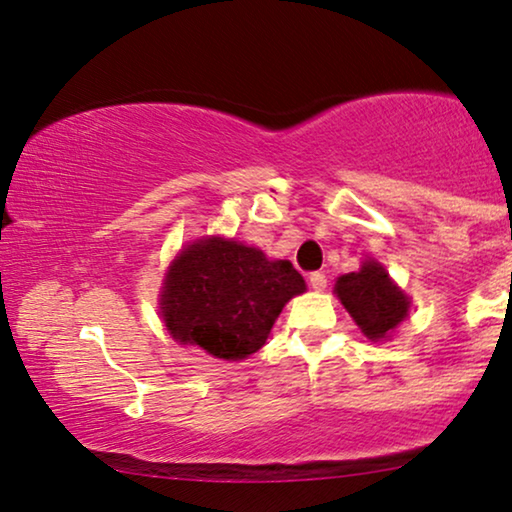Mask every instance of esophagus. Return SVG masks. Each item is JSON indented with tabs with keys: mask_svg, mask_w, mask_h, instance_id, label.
<instances>
[{
	"mask_svg": "<svg viewBox=\"0 0 512 512\" xmlns=\"http://www.w3.org/2000/svg\"><path fill=\"white\" fill-rule=\"evenodd\" d=\"M310 286L314 291H324L328 286V279L324 272H310Z\"/></svg>",
	"mask_w": 512,
	"mask_h": 512,
	"instance_id": "34e87169",
	"label": "esophagus"
}]
</instances>
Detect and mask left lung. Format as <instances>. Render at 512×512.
<instances>
[{
	"mask_svg": "<svg viewBox=\"0 0 512 512\" xmlns=\"http://www.w3.org/2000/svg\"><path fill=\"white\" fill-rule=\"evenodd\" d=\"M335 293L370 340H382L394 331L410 307L408 296L391 282L382 265L373 261L363 263L359 272L342 275Z\"/></svg>",
	"mask_w": 512,
	"mask_h": 512,
	"instance_id": "left-lung-1",
	"label": "left lung"
}]
</instances>
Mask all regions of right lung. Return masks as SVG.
Returning <instances> with one entry per match:
<instances>
[{
  "instance_id": "obj_1",
  "label": "right lung",
  "mask_w": 512,
  "mask_h": 512,
  "mask_svg": "<svg viewBox=\"0 0 512 512\" xmlns=\"http://www.w3.org/2000/svg\"><path fill=\"white\" fill-rule=\"evenodd\" d=\"M303 291L291 261H268L254 247L212 237L172 263L160 312L174 340L237 361L265 345L282 307Z\"/></svg>"
}]
</instances>
